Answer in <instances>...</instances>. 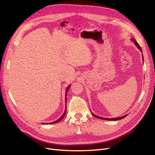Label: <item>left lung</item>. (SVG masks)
<instances>
[{
    "label": "left lung",
    "mask_w": 155,
    "mask_h": 155,
    "mask_svg": "<svg viewBox=\"0 0 155 155\" xmlns=\"http://www.w3.org/2000/svg\"><path fill=\"white\" fill-rule=\"evenodd\" d=\"M131 41H132L134 44H135V45L138 47V48L140 49V51H142V49H141L140 46V45H139V44L137 43V42L135 41V39L131 38ZM142 58H143V56H142ZM92 113V114H93V116H94V117L98 118L101 119V120H118L122 119V118H125V117H126L127 116V115H125V116H123V117H118V118H102V117H101L97 116V115H95V114H94L93 113Z\"/></svg>",
    "instance_id": "8db88e82"
}]
</instances>
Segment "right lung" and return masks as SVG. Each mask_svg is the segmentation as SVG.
<instances>
[{
	"mask_svg": "<svg viewBox=\"0 0 155 155\" xmlns=\"http://www.w3.org/2000/svg\"><path fill=\"white\" fill-rule=\"evenodd\" d=\"M69 87L70 86H68V87L67 88V89H66V93L68 92V89H69ZM66 95H67V93H66ZM66 109H65V111H64V114H62V117L60 118L59 119H58L57 120H56V121H54V122H52V124H55V123H58V122H59L61 120L64 118V117L65 116V114H66Z\"/></svg>",
	"mask_w": 155,
	"mask_h": 155,
	"instance_id": "1",
	"label": "right lung"
}]
</instances>
